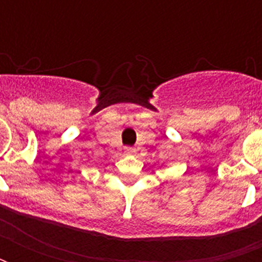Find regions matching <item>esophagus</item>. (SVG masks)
Instances as JSON below:
<instances>
[{
    "mask_svg": "<svg viewBox=\"0 0 262 262\" xmlns=\"http://www.w3.org/2000/svg\"><path fill=\"white\" fill-rule=\"evenodd\" d=\"M125 152H126V154H135V148H130V147H126L125 148Z\"/></svg>",
    "mask_w": 262,
    "mask_h": 262,
    "instance_id": "1",
    "label": "esophagus"
}]
</instances>
